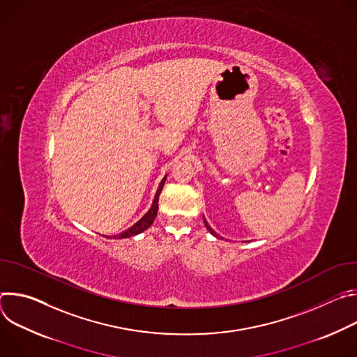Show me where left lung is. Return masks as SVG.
Returning a JSON list of instances; mask_svg holds the SVG:
<instances>
[{"instance_id":"8db88e82","label":"left lung","mask_w":357,"mask_h":357,"mask_svg":"<svg viewBox=\"0 0 357 357\" xmlns=\"http://www.w3.org/2000/svg\"><path fill=\"white\" fill-rule=\"evenodd\" d=\"M203 220H205V226H206V229H208V230H209V231H211V233H212L215 237H218V238H219V234H218V233H216V231H215V230H213V229H212V227L208 225L206 219H203ZM220 238H222V237H220Z\"/></svg>"}]
</instances>
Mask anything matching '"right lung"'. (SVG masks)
I'll return each instance as SVG.
<instances>
[{"label": "right lung", "mask_w": 357, "mask_h": 357, "mask_svg": "<svg viewBox=\"0 0 357 357\" xmlns=\"http://www.w3.org/2000/svg\"><path fill=\"white\" fill-rule=\"evenodd\" d=\"M165 179H167V175L164 176V179L161 181L158 189H157V193H155V197H154V202H152V205L149 208V211L135 223L132 225L131 227H128L126 231L117 234V236H113L114 238H127V237H132V236H137L139 233H142L144 230H146L152 223H154L155 218H157V213H158V200H160V195H161V190L164 188V183H165ZM110 238V237H107Z\"/></svg>", "instance_id": "add662e5"}]
</instances>
